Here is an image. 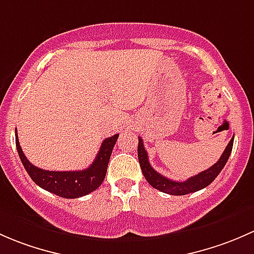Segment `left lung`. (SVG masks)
Returning <instances> with one entry per match:
<instances>
[{"instance_id": "left-lung-1", "label": "left lung", "mask_w": 254, "mask_h": 254, "mask_svg": "<svg viewBox=\"0 0 254 254\" xmlns=\"http://www.w3.org/2000/svg\"><path fill=\"white\" fill-rule=\"evenodd\" d=\"M232 145H234V137L231 138L229 144L225 148L223 155L220 156V159L213 166L181 182L169 180L167 177L160 175L151 167L148 160V153H146L140 137H138V160H139V165L140 169H142L143 175H144L145 180L149 182L151 187L156 188V190H161L164 193H167V194L185 195L188 194V193L203 190V188L210 185L216 179V176L220 174L221 170L224 169L225 164L229 160V156L232 150Z\"/></svg>"}]
</instances>
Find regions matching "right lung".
Instances as JSON below:
<instances>
[{"label": "right lung", "mask_w": 254, "mask_h": 254, "mask_svg": "<svg viewBox=\"0 0 254 254\" xmlns=\"http://www.w3.org/2000/svg\"><path fill=\"white\" fill-rule=\"evenodd\" d=\"M117 138L119 134H115L104 140L95 160L88 169L79 170V171H48L34 166L28 160L20 148L17 129H15V146L23 166L27 170L30 179L39 187L62 198H72V199L89 194L103 184L106 176L110 156L116 144Z\"/></svg>", "instance_id": "right-lung-1"}]
</instances>
